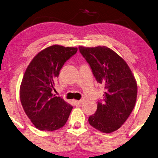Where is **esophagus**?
Instances as JSON below:
<instances>
[{
  "label": "esophagus",
  "instance_id": "1",
  "mask_svg": "<svg viewBox=\"0 0 158 158\" xmlns=\"http://www.w3.org/2000/svg\"><path fill=\"white\" fill-rule=\"evenodd\" d=\"M74 102H75V105L77 106H80L82 104L83 100H75Z\"/></svg>",
  "mask_w": 158,
  "mask_h": 158
}]
</instances>
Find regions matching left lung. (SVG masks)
I'll list each match as a JSON object with an SVG mask.
<instances>
[{
  "mask_svg": "<svg viewBox=\"0 0 158 158\" xmlns=\"http://www.w3.org/2000/svg\"><path fill=\"white\" fill-rule=\"evenodd\" d=\"M79 50L91 67L97 81L105 86L103 100L98 102L89 124L102 133H112L121 127L135 106L137 84L127 62L106 46Z\"/></svg>",
  "mask_w": 158,
  "mask_h": 158,
  "instance_id": "obj_1",
  "label": "left lung"
}]
</instances>
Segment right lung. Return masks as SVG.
<instances>
[{"label":"right lung","mask_w":158,"mask_h":158,"mask_svg":"<svg viewBox=\"0 0 158 158\" xmlns=\"http://www.w3.org/2000/svg\"><path fill=\"white\" fill-rule=\"evenodd\" d=\"M77 50L52 45L39 52L27 66L20 85V100L37 129L52 131L66 124L73 107L52 91L62 66Z\"/></svg>","instance_id":"1"}]
</instances>
